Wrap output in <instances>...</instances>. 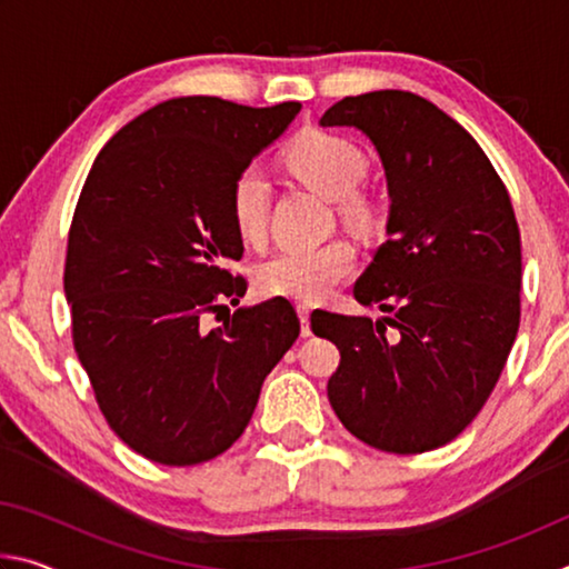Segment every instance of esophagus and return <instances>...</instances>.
Wrapping results in <instances>:
<instances>
[{
  "label": "esophagus",
  "mask_w": 569,
  "mask_h": 569,
  "mask_svg": "<svg viewBox=\"0 0 569 569\" xmlns=\"http://www.w3.org/2000/svg\"><path fill=\"white\" fill-rule=\"evenodd\" d=\"M296 311H298V319H301V336H311V323H308V319H311V306L298 303Z\"/></svg>",
  "instance_id": "obj_1"
}]
</instances>
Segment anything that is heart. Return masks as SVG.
Segmentation results:
<instances>
[{"label": "heart", "mask_w": 569, "mask_h": 569, "mask_svg": "<svg viewBox=\"0 0 569 569\" xmlns=\"http://www.w3.org/2000/svg\"><path fill=\"white\" fill-rule=\"evenodd\" d=\"M286 166L308 188L336 198L341 213L356 223L373 216L371 198L359 188L369 160L353 140L339 132L311 128L296 134L286 148ZM271 190L261 170L246 168L230 182L228 208L233 226L246 240H261L268 226ZM356 266V250L349 240L333 238L319 246H286L258 266V288L268 296H288L316 301L329 296Z\"/></svg>", "instance_id": "b5f03b06"}]
</instances>
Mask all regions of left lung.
<instances>
[{"mask_svg": "<svg viewBox=\"0 0 569 569\" xmlns=\"http://www.w3.org/2000/svg\"><path fill=\"white\" fill-rule=\"evenodd\" d=\"M323 128L361 130L389 188L387 243L353 286L383 319L313 311L339 346L329 401L373 449L421 455L449 445L485 407L519 329L522 246L512 200L477 140L403 90L343 98Z\"/></svg>", "mask_w": 569, "mask_h": 569, "instance_id": "left-lung-1", "label": "left lung"}]
</instances>
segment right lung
Listing matches in <instances>:
<instances>
[{
  "mask_svg": "<svg viewBox=\"0 0 569 569\" xmlns=\"http://www.w3.org/2000/svg\"><path fill=\"white\" fill-rule=\"evenodd\" d=\"M298 110L166 100L112 134L82 186L64 261L72 343L114 435L158 465L223 455L301 331L283 296L226 306L246 293L226 268L243 256L230 182ZM223 310L208 332L202 316Z\"/></svg>",
  "mask_w": 569,
  "mask_h": 569,
  "instance_id": "obj_1",
  "label": "right lung"
}]
</instances>
